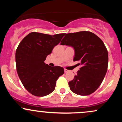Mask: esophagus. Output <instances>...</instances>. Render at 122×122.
<instances>
[{
	"instance_id": "1",
	"label": "esophagus",
	"mask_w": 122,
	"mask_h": 122,
	"mask_svg": "<svg viewBox=\"0 0 122 122\" xmlns=\"http://www.w3.org/2000/svg\"><path fill=\"white\" fill-rule=\"evenodd\" d=\"M69 72V71H68V70H67V69H64V72H65V73H67V72Z\"/></svg>"
}]
</instances>
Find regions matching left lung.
Returning a JSON list of instances; mask_svg holds the SVG:
<instances>
[{
    "label": "left lung",
    "mask_w": 122,
    "mask_h": 122,
    "mask_svg": "<svg viewBox=\"0 0 122 122\" xmlns=\"http://www.w3.org/2000/svg\"><path fill=\"white\" fill-rule=\"evenodd\" d=\"M60 44L73 48V61H79L81 66L69 82L70 89L81 96L91 94L99 87L107 71L108 54L103 42L91 32L83 31L66 34Z\"/></svg>",
    "instance_id": "1"
}]
</instances>
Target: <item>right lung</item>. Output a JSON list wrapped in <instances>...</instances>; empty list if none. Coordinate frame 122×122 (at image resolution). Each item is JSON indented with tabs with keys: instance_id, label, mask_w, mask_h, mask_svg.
Here are the masks:
<instances>
[{
	"instance_id": "right-lung-1",
	"label": "right lung",
	"mask_w": 122,
	"mask_h": 122,
	"mask_svg": "<svg viewBox=\"0 0 122 122\" xmlns=\"http://www.w3.org/2000/svg\"><path fill=\"white\" fill-rule=\"evenodd\" d=\"M65 34L33 32L18 45L15 53L16 71L22 84L32 95L42 97L51 93L57 79L64 74L62 67L50 66L44 61Z\"/></svg>"
}]
</instances>
